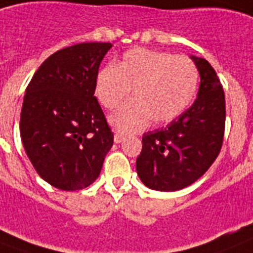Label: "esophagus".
<instances>
[{
    "label": "esophagus",
    "instance_id": "obj_1",
    "mask_svg": "<svg viewBox=\"0 0 253 253\" xmlns=\"http://www.w3.org/2000/svg\"><path fill=\"white\" fill-rule=\"evenodd\" d=\"M126 139V136H125V135H122V133H114V143H122L123 140Z\"/></svg>",
    "mask_w": 253,
    "mask_h": 253
}]
</instances>
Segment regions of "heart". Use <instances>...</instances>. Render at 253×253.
I'll return each instance as SVG.
<instances>
[{"label":"heart","instance_id":"obj_1","mask_svg":"<svg viewBox=\"0 0 253 253\" xmlns=\"http://www.w3.org/2000/svg\"><path fill=\"white\" fill-rule=\"evenodd\" d=\"M198 68L185 55L149 48L125 52L118 64L104 67L96 77L95 94L105 109L121 107L109 122L117 132L135 133L156 123L171 122L189 107L197 92Z\"/></svg>","mask_w":253,"mask_h":253}]
</instances>
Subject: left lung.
Wrapping results in <instances>:
<instances>
[{
    "label": "left lung",
    "instance_id": "8db88e82",
    "mask_svg": "<svg viewBox=\"0 0 253 253\" xmlns=\"http://www.w3.org/2000/svg\"><path fill=\"white\" fill-rule=\"evenodd\" d=\"M201 76L198 97L166 127L143 135L136 159L140 180L159 192H175L205 175L224 141L225 94L215 69L192 56Z\"/></svg>",
    "mask_w": 253,
    "mask_h": 253
}]
</instances>
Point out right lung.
<instances>
[{"label":"right lung","mask_w":253,"mask_h":253,"mask_svg":"<svg viewBox=\"0 0 253 253\" xmlns=\"http://www.w3.org/2000/svg\"><path fill=\"white\" fill-rule=\"evenodd\" d=\"M109 42H84L48 56L23 100L20 136L37 173L61 190H81L100 173L113 132L95 94Z\"/></svg>","instance_id":"right-lung-1"}]
</instances>
